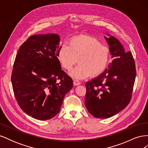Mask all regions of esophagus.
Returning <instances> with one entry per match:
<instances>
[{
	"instance_id": "obj_1",
	"label": "esophagus",
	"mask_w": 148,
	"mask_h": 148,
	"mask_svg": "<svg viewBox=\"0 0 148 148\" xmlns=\"http://www.w3.org/2000/svg\"><path fill=\"white\" fill-rule=\"evenodd\" d=\"M73 84H74V85H75V86H77V85H79V84H81V82L78 81V79H74L73 80Z\"/></svg>"
}]
</instances>
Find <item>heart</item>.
Returning <instances> with one entry per match:
<instances>
[{
	"label": "heart",
	"instance_id": "b5f03b06",
	"mask_svg": "<svg viewBox=\"0 0 148 148\" xmlns=\"http://www.w3.org/2000/svg\"><path fill=\"white\" fill-rule=\"evenodd\" d=\"M109 57L108 47L89 36L71 39L69 45L62 46L58 53L61 65L66 70H70L78 61L79 62L70 72L71 77L77 79L102 73L108 64Z\"/></svg>",
	"mask_w": 148,
	"mask_h": 148
}]
</instances>
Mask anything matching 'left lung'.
<instances>
[{
    "instance_id": "1",
    "label": "left lung",
    "mask_w": 148,
    "mask_h": 148,
    "mask_svg": "<svg viewBox=\"0 0 148 148\" xmlns=\"http://www.w3.org/2000/svg\"><path fill=\"white\" fill-rule=\"evenodd\" d=\"M104 37L112 62L104 72L86 83L84 103L93 117L107 119L126 107L130 102L136 77L135 60L115 37Z\"/></svg>"
}]
</instances>
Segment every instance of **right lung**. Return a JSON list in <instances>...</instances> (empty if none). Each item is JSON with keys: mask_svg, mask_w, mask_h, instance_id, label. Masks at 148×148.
<instances>
[{"mask_svg": "<svg viewBox=\"0 0 148 148\" xmlns=\"http://www.w3.org/2000/svg\"><path fill=\"white\" fill-rule=\"evenodd\" d=\"M59 44L57 34L33 35L16 56L11 77L13 92L20 108L36 119L55 117L73 88L72 79L62 70L58 59Z\"/></svg>", "mask_w": 148, "mask_h": 148, "instance_id": "obj_1", "label": "right lung"}]
</instances>
